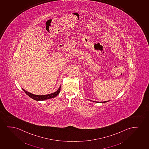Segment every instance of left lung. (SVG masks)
Segmentation results:
<instances>
[{
  "mask_svg": "<svg viewBox=\"0 0 149 149\" xmlns=\"http://www.w3.org/2000/svg\"><path fill=\"white\" fill-rule=\"evenodd\" d=\"M108 102V101H105V102H101V103H102V102H103V103H104V102Z\"/></svg>",
  "mask_w": 149,
  "mask_h": 149,
  "instance_id": "1",
  "label": "left lung"
}]
</instances>
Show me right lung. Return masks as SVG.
<instances>
[{
	"instance_id": "right-lung-1",
	"label": "right lung",
	"mask_w": 149,
	"mask_h": 149,
	"mask_svg": "<svg viewBox=\"0 0 149 149\" xmlns=\"http://www.w3.org/2000/svg\"><path fill=\"white\" fill-rule=\"evenodd\" d=\"M61 87V86H60L58 90L56 91V92H55V93H51V94H48V95H33L32 93L27 92V91H26L25 90H24V89H22L26 93V95H28L29 97H30L31 98L33 99V100H36V101H44V100H47V99H52V98L56 97L59 94V93H60Z\"/></svg>"
}]
</instances>
